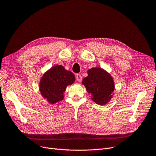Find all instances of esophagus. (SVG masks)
Instances as JSON below:
<instances>
[{
	"label": "esophagus",
	"mask_w": 156,
	"mask_h": 156,
	"mask_svg": "<svg viewBox=\"0 0 156 156\" xmlns=\"http://www.w3.org/2000/svg\"><path fill=\"white\" fill-rule=\"evenodd\" d=\"M76 79L77 80V82H81L82 79V77L81 76V74H76Z\"/></svg>",
	"instance_id": "1"
}]
</instances>
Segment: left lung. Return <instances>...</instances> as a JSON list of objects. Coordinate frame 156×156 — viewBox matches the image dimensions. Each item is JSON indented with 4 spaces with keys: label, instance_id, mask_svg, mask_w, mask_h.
I'll return each mask as SVG.
<instances>
[{
    "label": "left lung",
    "instance_id": "left-lung-1",
    "mask_svg": "<svg viewBox=\"0 0 156 156\" xmlns=\"http://www.w3.org/2000/svg\"><path fill=\"white\" fill-rule=\"evenodd\" d=\"M87 73L88 76L83 79L82 84L93 95L92 100L95 103L100 105L106 104L111 99L114 90L112 78L101 68H92Z\"/></svg>",
    "mask_w": 156,
    "mask_h": 156
}]
</instances>
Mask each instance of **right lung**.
<instances>
[{"instance_id":"add662e5","label":"right lung","mask_w":156,"mask_h":156,"mask_svg":"<svg viewBox=\"0 0 156 156\" xmlns=\"http://www.w3.org/2000/svg\"><path fill=\"white\" fill-rule=\"evenodd\" d=\"M75 81L74 75L62 66H55L46 72L40 80V90L42 96L51 104L63 98L67 86Z\"/></svg>"}]
</instances>
